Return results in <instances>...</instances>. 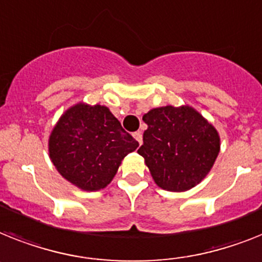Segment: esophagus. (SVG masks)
<instances>
[{"label": "esophagus", "instance_id": "obj_1", "mask_svg": "<svg viewBox=\"0 0 262 262\" xmlns=\"http://www.w3.org/2000/svg\"><path fill=\"white\" fill-rule=\"evenodd\" d=\"M134 138L138 140V143L142 144V134L140 133H134Z\"/></svg>", "mask_w": 262, "mask_h": 262}]
</instances>
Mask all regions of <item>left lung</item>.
I'll return each instance as SVG.
<instances>
[{
  "label": "left lung",
  "instance_id": "left-lung-1",
  "mask_svg": "<svg viewBox=\"0 0 262 262\" xmlns=\"http://www.w3.org/2000/svg\"><path fill=\"white\" fill-rule=\"evenodd\" d=\"M138 150L155 183L168 191H186L202 181L220 152L217 129L191 107L151 110Z\"/></svg>",
  "mask_w": 262,
  "mask_h": 262
}]
</instances>
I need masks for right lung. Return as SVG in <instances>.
I'll return each instance as SVG.
<instances>
[{"label":"right lung","mask_w":262,"mask_h":262,"mask_svg":"<svg viewBox=\"0 0 262 262\" xmlns=\"http://www.w3.org/2000/svg\"><path fill=\"white\" fill-rule=\"evenodd\" d=\"M139 143L104 105H73L49 138V157L57 171L85 191L104 189L127 154Z\"/></svg>","instance_id":"add662e5"}]
</instances>
